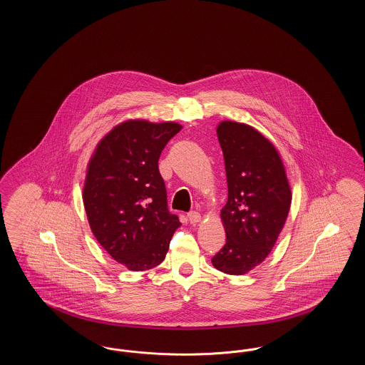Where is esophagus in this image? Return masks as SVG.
I'll list each match as a JSON object with an SVG mask.
<instances>
[{
    "mask_svg": "<svg viewBox=\"0 0 365 365\" xmlns=\"http://www.w3.org/2000/svg\"><path fill=\"white\" fill-rule=\"evenodd\" d=\"M187 217H189V222H190L191 225H197V223L201 222V215L198 212H195V210L190 212L187 215Z\"/></svg>",
    "mask_w": 365,
    "mask_h": 365,
    "instance_id": "obj_1",
    "label": "esophagus"
}]
</instances>
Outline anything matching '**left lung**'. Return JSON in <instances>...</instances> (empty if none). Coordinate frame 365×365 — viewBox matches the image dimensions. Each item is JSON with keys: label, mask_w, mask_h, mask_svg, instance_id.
Segmentation results:
<instances>
[{"label": "left lung", "mask_w": 365, "mask_h": 365, "mask_svg": "<svg viewBox=\"0 0 365 365\" xmlns=\"http://www.w3.org/2000/svg\"><path fill=\"white\" fill-rule=\"evenodd\" d=\"M216 133L228 198L220 212L226 243L212 264L228 275H243L275 246L290 210L292 190L278 150L256 128L226 120Z\"/></svg>", "instance_id": "obj_1"}]
</instances>
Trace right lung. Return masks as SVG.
Returning <instances> with one entry per match:
<instances>
[{
    "instance_id": "right-lung-1",
    "label": "right lung",
    "mask_w": 365,
    "mask_h": 365,
    "mask_svg": "<svg viewBox=\"0 0 365 365\" xmlns=\"http://www.w3.org/2000/svg\"><path fill=\"white\" fill-rule=\"evenodd\" d=\"M174 122L127 120L101 139L83 187L87 220L97 241L131 271L165 259L179 217L168 210L158 158L180 131Z\"/></svg>"
}]
</instances>
